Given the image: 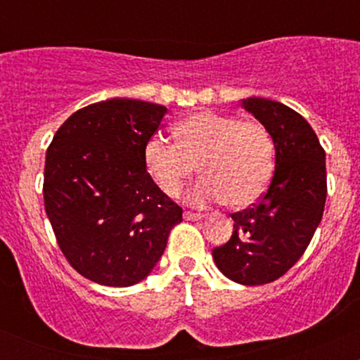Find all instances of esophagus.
Returning a JSON list of instances; mask_svg holds the SVG:
<instances>
[{
  "instance_id": "1",
  "label": "esophagus",
  "mask_w": 360,
  "mask_h": 360,
  "mask_svg": "<svg viewBox=\"0 0 360 360\" xmlns=\"http://www.w3.org/2000/svg\"><path fill=\"white\" fill-rule=\"evenodd\" d=\"M205 214L203 213H193V212H184V220H189V221H198L201 220Z\"/></svg>"
}]
</instances>
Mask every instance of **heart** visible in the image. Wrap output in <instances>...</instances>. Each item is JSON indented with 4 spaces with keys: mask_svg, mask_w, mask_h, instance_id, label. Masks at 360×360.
Returning <instances> with one entry per match:
<instances>
[{
    "mask_svg": "<svg viewBox=\"0 0 360 360\" xmlns=\"http://www.w3.org/2000/svg\"><path fill=\"white\" fill-rule=\"evenodd\" d=\"M177 143L154 135L143 162L154 183L174 198L194 172L203 174L189 191L191 205L226 201L245 208L266 193L274 174V140L262 123L214 111H196L176 123Z\"/></svg>",
    "mask_w": 360,
    "mask_h": 360,
    "instance_id": "heart-1",
    "label": "heart"
}]
</instances>
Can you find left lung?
<instances>
[{"mask_svg": "<svg viewBox=\"0 0 360 360\" xmlns=\"http://www.w3.org/2000/svg\"><path fill=\"white\" fill-rule=\"evenodd\" d=\"M242 106L269 130L276 167L259 203L233 213V233L214 247L217 267L229 279L259 286L298 262L323 217L325 150L309 123L283 103L247 98Z\"/></svg>", "mask_w": 360, "mask_h": 360, "instance_id": "left-lung-1", "label": "left lung"}]
</instances>
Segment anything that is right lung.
Here are the masks:
<instances>
[{"label": "right lung", "mask_w": 360, "mask_h": 360, "mask_svg": "<svg viewBox=\"0 0 360 360\" xmlns=\"http://www.w3.org/2000/svg\"><path fill=\"white\" fill-rule=\"evenodd\" d=\"M167 108L113 98L77 110L47 148L44 203L68 262L93 283L127 288L162 257L183 208L159 189L143 147Z\"/></svg>", "instance_id": "obj_1"}]
</instances>
